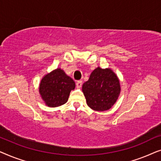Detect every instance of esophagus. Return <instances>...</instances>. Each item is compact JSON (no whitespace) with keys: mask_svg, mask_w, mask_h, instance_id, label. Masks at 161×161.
Returning <instances> with one entry per match:
<instances>
[{"mask_svg":"<svg viewBox=\"0 0 161 161\" xmlns=\"http://www.w3.org/2000/svg\"><path fill=\"white\" fill-rule=\"evenodd\" d=\"M82 85H83L82 80H78L76 82V87L78 88V89H80L81 86H82Z\"/></svg>","mask_w":161,"mask_h":161,"instance_id":"34e87169","label":"esophagus"}]
</instances>
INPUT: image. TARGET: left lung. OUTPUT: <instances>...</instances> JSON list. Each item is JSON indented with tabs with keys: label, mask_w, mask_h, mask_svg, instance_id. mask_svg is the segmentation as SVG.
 I'll return each mask as SVG.
<instances>
[{
	"label": "left lung",
	"mask_w": 161,
	"mask_h": 161,
	"mask_svg": "<svg viewBox=\"0 0 161 161\" xmlns=\"http://www.w3.org/2000/svg\"><path fill=\"white\" fill-rule=\"evenodd\" d=\"M82 91L88 106L97 111H107L113 106L119 96V80L111 69L98 67L83 84Z\"/></svg>",
	"instance_id": "obj_1"
}]
</instances>
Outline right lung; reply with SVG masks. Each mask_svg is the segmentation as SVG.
<instances>
[{"instance_id": "obj_1", "label": "right lung", "mask_w": 161, "mask_h": 161, "mask_svg": "<svg viewBox=\"0 0 161 161\" xmlns=\"http://www.w3.org/2000/svg\"><path fill=\"white\" fill-rule=\"evenodd\" d=\"M75 88L74 80L60 68L45 75L39 84V94L48 107L65 104L70 92Z\"/></svg>"}]
</instances>
